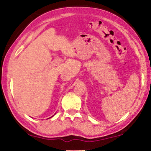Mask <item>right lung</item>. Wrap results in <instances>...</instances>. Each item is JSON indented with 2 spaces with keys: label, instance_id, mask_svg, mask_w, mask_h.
Segmentation results:
<instances>
[{
  "label": "right lung",
  "instance_id": "1",
  "mask_svg": "<svg viewBox=\"0 0 151 151\" xmlns=\"http://www.w3.org/2000/svg\"><path fill=\"white\" fill-rule=\"evenodd\" d=\"M52 116H51V117H52ZM51 117H50V118H51Z\"/></svg>",
  "mask_w": 151,
  "mask_h": 151
}]
</instances>
